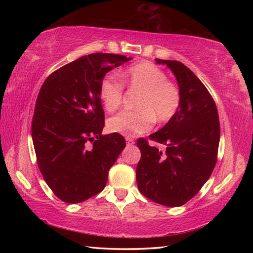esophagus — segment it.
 I'll return each mask as SVG.
<instances>
[{
    "mask_svg": "<svg viewBox=\"0 0 253 253\" xmlns=\"http://www.w3.org/2000/svg\"><path fill=\"white\" fill-rule=\"evenodd\" d=\"M125 139H126V141H127V144H128V146H132V144L135 143V141H133V139H132V138H130V137H126Z\"/></svg>",
    "mask_w": 253,
    "mask_h": 253,
    "instance_id": "1",
    "label": "esophagus"
}]
</instances>
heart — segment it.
<instances>
[{
  "label": "heart",
  "mask_w": 253,
  "mask_h": 253,
  "mask_svg": "<svg viewBox=\"0 0 253 253\" xmlns=\"http://www.w3.org/2000/svg\"><path fill=\"white\" fill-rule=\"evenodd\" d=\"M123 83L138 96L137 111H124L107 121V128L127 137L141 135L159 124L169 122L178 111L181 102L177 84L166 80L162 69L149 62H141L126 69L122 75ZM123 84L113 76H106L100 84V98L106 111L114 112L122 105Z\"/></svg>",
  "instance_id": "1"
}]
</instances>
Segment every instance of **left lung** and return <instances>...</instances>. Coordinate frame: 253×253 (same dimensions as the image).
<instances>
[{"label": "left lung", "instance_id": "8db88e82", "mask_svg": "<svg viewBox=\"0 0 253 253\" xmlns=\"http://www.w3.org/2000/svg\"><path fill=\"white\" fill-rule=\"evenodd\" d=\"M175 75L181 94L176 115L150 139L166 151L139 139L141 159L137 185L144 197L165 207H180L195 197L210 178L217 159L219 121L213 98L201 80L184 64L160 60Z\"/></svg>", "mask_w": 253, "mask_h": 253}]
</instances>
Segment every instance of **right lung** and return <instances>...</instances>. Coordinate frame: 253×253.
Returning <instances> with one entry per match:
<instances>
[{
    "label": "right lung",
    "mask_w": 253,
    "mask_h": 253,
    "mask_svg": "<svg viewBox=\"0 0 253 253\" xmlns=\"http://www.w3.org/2000/svg\"><path fill=\"white\" fill-rule=\"evenodd\" d=\"M130 60L92 53L58 68L42 84L32 141L42 176L64 202H83L103 190L110 169L126 147L120 133L102 135L100 84L113 68Z\"/></svg>",
    "instance_id": "obj_1"
}]
</instances>
